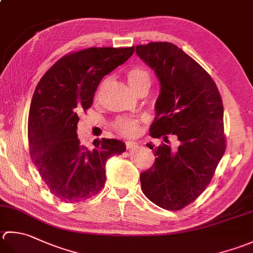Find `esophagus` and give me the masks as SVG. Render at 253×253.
Returning <instances> with one entry per match:
<instances>
[{
  "label": "esophagus",
  "instance_id": "1",
  "mask_svg": "<svg viewBox=\"0 0 253 253\" xmlns=\"http://www.w3.org/2000/svg\"><path fill=\"white\" fill-rule=\"evenodd\" d=\"M136 147H138V143L135 142V141H127L126 142L127 150H131V149H133V148H136Z\"/></svg>",
  "mask_w": 253,
  "mask_h": 253
}]
</instances>
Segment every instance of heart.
<instances>
[{
  "label": "heart",
  "instance_id": "1",
  "mask_svg": "<svg viewBox=\"0 0 253 253\" xmlns=\"http://www.w3.org/2000/svg\"><path fill=\"white\" fill-rule=\"evenodd\" d=\"M127 82L133 91L137 92L142 86H150L151 78L150 73L147 69L142 67H133L126 72ZM106 85V81L102 83V85L98 90L97 96H100L103 88ZM113 128L117 133L125 137H135L139 132V120L135 118H126L121 117L114 122Z\"/></svg>",
  "mask_w": 253,
  "mask_h": 253
}]
</instances>
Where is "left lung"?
I'll use <instances>...</instances> for the list:
<instances>
[{
	"label": "left lung",
	"instance_id": "obj_1",
	"mask_svg": "<svg viewBox=\"0 0 253 253\" xmlns=\"http://www.w3.org/2000/svg\"><path fill=\"white\" fill-rule=\"evenodd\" d=\"M136 52L160 82L149 135L168 143L147 145L156 161L141 173V189L156 205L180 211L205 191L225 153L221 96L205 69L175 44H138ZM169 134L178 138L176 150L169 146Z\"/></svg>",
	"mask_w": 253,
	"mask_h": 253
}]
</instances>
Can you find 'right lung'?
Here are the masks:
<instances>
[{"label":"right lung","mask_w":253,"mask_h":253,"mask_svg":"<svg viewBox=\"0 0 253 253\" xmlns=\"http://www.w3.org/2000/svg\"><path fill=\"white\" fill-rule=\"evenodd\" d=\"M135 47H92L66 54L37 84L28 114V147L33 163L57 199L77 203L91 199L105 185V163L125 152L121 140H94L82 146L79 115L93 104L104 76L121 66Z\"/></svg>","instance_id":"right-lung-1"}]
</instances>
